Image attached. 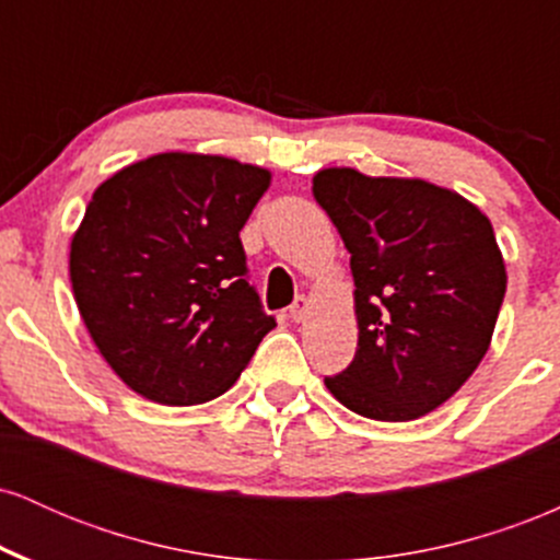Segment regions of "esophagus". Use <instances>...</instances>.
<instances>
[{"mask_svg":"<svg viewBox=\"0 0 560 560\" xmlns=\"http://www.w3.org/2000/svg\"><path fill=\"white\" fill-rule=\"evenodd\" d=\"M307 307H311V300H307L305 294H300V298H294L292 305H289V318L300 324V320L307 316Z\"/></svg>","mask_w":560,"mask_h":560,"instance_id":"34e87169","label":"esophagus"}]
</instances>
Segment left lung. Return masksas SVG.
<instances>
[{
    "label": "left lung",
    "mask_w": 560,
    "mask_h": 560,
    "mask_svg": "<svg viewBox=\"0 0 560 560\" xmlns=\"http://www.w3.org/2000/svg\"><path fill=\"white\" fill-rule=\"evenodd\" d=\"M313 197L355 279L358 350L326 387L352 413L413 421L450 400L490 347L505 262L490 218L421 178L326 168Z\"/></svg>",
    "instance_id": "obj_1"
}]
</instances>
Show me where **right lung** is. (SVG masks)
I'll return each mask as SVG.
<instances>
[{
    "label": "right lung",
    "instance_id": "1",
    "mask_svg": "<svg viewBox=\"0 0 560 560\" xmlns=\"http://www.w3.org/2000/svg\"><path fill=\"white\" fill-rule=\"evenodd\" d=\"M268 184L258 165L165 152L94 191L70 242L73 298L96 350L137 395L213 400L276 326L240 240Z\"/></svg>",
    "mask_w": 560,
    "mask_h": 560
}]
</instances>
